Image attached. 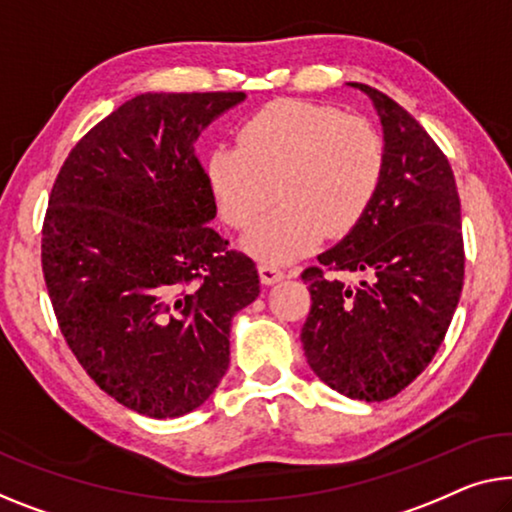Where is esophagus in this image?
<instances>
[{
  "label": "esophagus",
  "instance_id": "34e87169",
  "mask_svg": "<svg viewBox=\"0 0 512 512\" xmlns=\"http://www.w3.org/2000/svg\"><path fill=\"white\" fill-rule=\"evenodd\" d=\"M259 271V280L264 282V285H276L282 278H285V271L280 269L278 264H269V262H262L257 266Z\"/></svg>",
  "mask_w": 512,
  "mask_h": 512
}]
</instances>
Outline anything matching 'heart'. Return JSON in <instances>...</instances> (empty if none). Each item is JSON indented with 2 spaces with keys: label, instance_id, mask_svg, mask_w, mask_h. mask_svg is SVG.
Segmentation results:
<instances>
[{
  "label": "heart",
  "instance_id": "heart-1",
  "mask_svg": "<svg viewBox=\"0 0 512 512\" xmlns=\"http://www.w3.org/2000/svg\"><path fill=\"white\" fill-rule=\"evenodd\" d=\"M236 142L211 151L209 188L234 230H248L278 195V207L246 239L250 253L273 264L308 255L324 234L352 232L386 163L384 140L368 119L292 98L248 117Z\"/></svg>",
  "mask_w": 512,
  "mask_h": 512
}]
</instances>
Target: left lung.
<instances>
[{
    "mask_svg": "<svg viewBox=\"0 0 512 512\" xmlns=\"http://www.w3.org/2000/svg\"><path fill=\"white\" fill-rule=\"evenodd\" d=\"M384 126L386 163L370 209L301 278L312 372L347 398L381 402L430 365L464 280L460 195L451 163L411 114L361 82ZM362 278L347 286L345 275Z\"/></svg>",
    "mask_w": 512,
    "mask_h": 512,
    "instance_id": "8db88e82",
    "label": "left lung"
}]
</instances>
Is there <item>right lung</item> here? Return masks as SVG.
I'll list each match as a JSON object with an SVG mask.
<instances>
[{
    "label": "right lung",
    "instance_id": "add662e5",
    "mask_svg": "<svg viewBox=\"0 0 512 512\" xmlns=\"http://www.w3.org/2000/svg\"><path fill=\"white\" fill-rule=\"evenodd\" d=\"M243 91L140 94L91 128L52 183L41 262L66 345L98 388L151 418L216 391L257 266L209 220L195 140Z\"/></svg>",
    "mask_w": 512,
    "mask_h": 512
}]
</instances>
